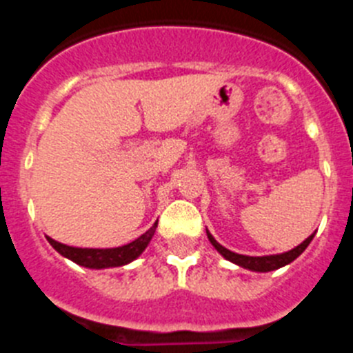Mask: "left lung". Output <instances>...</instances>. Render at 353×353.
Here are the masks:
<instances>
[{
    "label": "left lung",
    "mask_w": 353,
    "mask_h": 353,
    "mask_svg": "<svg viewBox=\"0 0 353 353\" xmlns=\"http://www.w3.org/2000/svg\"><path fill=\"white\" fill-rule=\"evenodd\" d=\"M207 235H208V240H210V244L214 245V248L217 249V251H219L221 254L226 258V260L233 261V263L240 265V267H244V269L254 270V272H270V270L281 269V267H285V265L292 263V261L295 260L297 256H301L302 252L305 251V248L310 245L311 240H313L314 233L311 236H307V239H305L301 245H297L295 249H292V251L283 252V254H272V256H245V254H236V252L223 248V245H221L219 242H217V240H215L208 232H207Z\"/></svg>",
    "instance_id": "obj_1"
}]
</instances>
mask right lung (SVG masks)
I'll use <instances>...</instances> for the list:
<instances>
[{"mask_svg": "<svg viewBox=\"0 0 353 353\" xmlns=\"http://www.w3.org/2000/svg\"><path fill=\"white\" fill-rule=\"evenodd\" d=\"M157 223L150 228L148 232L143 233L139 239L132 240L130 244L121 245V248L113 249H83V248H70V245L60 244L56 240L49 239V244L60 252L61 256L68 258L74 263L81 265V267H88V269H108V267H120V265H127L141 254L150 244V240L154 236Z\"/></svg>", "mask_w": 353, "mask_h": 353, "instance_id": "1", "label": "right lung"}]
</instances>
